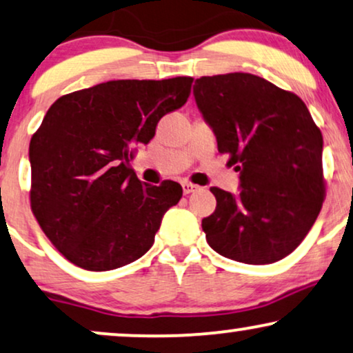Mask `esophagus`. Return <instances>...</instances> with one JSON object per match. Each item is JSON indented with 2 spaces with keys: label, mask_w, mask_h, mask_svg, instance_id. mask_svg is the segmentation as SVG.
<instances>
[{
  "label": "esophagus",
  "mask_w": 353,
  "mask_h": 353,
  "mask_svg": "<svg viewBox=\"0 0 353 353\" xmlns=\"http://www.w3.org/2000/svg\"><path fill=\"white\" fill-rule=\"evenodd\" d=\"M181 188H183V193L185 194H191V193H194V191L199 190L198 185H193V183H190V181H183Z\"/></svg>",
  "instance_id": "obj_1"
}]
</instances>
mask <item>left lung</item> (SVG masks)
Returning a JSON list of instances; mask_svg holds the SVG:
<instances>
[{
	"label": "left lung",
	"mask_w": 353,
	"mask_h": 353,
	"mask_svg": "<svg viewBox=\"0 0 353 353\" xmlns=\"http://www.w3.org/2000/svg\"><path fill=\"white\" fill-rule=\"evenodd\" d=\"M193 95L221 154L240 172L238 193L210 188L203 219L210 248L245 264H271L299 246L324 201L323 136L303 100L250 72L204 76Z\"/></svg>",
	"instance_id": "1"
}]
</instances>
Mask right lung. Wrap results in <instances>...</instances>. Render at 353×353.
Here are the masks:
<instances>
[{
	"label": "right lung",
	"instance_id": "add662e5",
	"mask_svg": "<svg viewBox=\"0 0 353 353\" xmlns=\"http://www.w3.org/2000/svg\"><path fill=\"white\" fill-rule=\"evenodd\" d=\"M193 77L108 81L63 95L32 136L30 205L68 261L110 271L154 245L162 219L180 201L176 181L152 186L130 168L132 149L190 97Z\"/></svg>",
	"mask_w": 353,
	"mask_h": 353
}]
</instances>
